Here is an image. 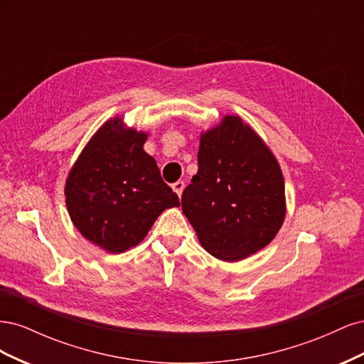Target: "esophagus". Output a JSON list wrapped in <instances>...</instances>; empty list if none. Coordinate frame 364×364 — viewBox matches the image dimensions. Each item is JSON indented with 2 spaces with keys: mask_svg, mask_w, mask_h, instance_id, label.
Returning <instances> with one entry per match:
<instances>
[{
  "mask_svg": "<svg viewBox=\"0 0 364 364\" xmlns=\"http://www.w3.org/2000/svg\"><path fill=\"white\" fill-rule=\"evenodd\" d=\"M183 188H185V183L182 182V181H178L176 183H173V190H174V193L178 194L179 197L182 196V193H183Z\"/></svg>",
  "mask_w": 364,
  "mask_h": 364,
  "instance_id": "esophagus-1",
  "label": "esophagus"
}]
</instances>
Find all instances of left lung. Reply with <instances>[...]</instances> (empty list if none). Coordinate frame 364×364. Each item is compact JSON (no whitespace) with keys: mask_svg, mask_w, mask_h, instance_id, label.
Wrapping results in <instances>:
<instances>
[{"mask_svg":"<svg viewBox=\"0 0 364 364\" xmlns=\"http://www.w3.org/2000/svg\"><path fill=\"white\" fill-rule=\"evenodd\" d=\"M199 170L182 194V211L203 249L241 261L266 247L285 218L279 162L238 115L200 135Z\"/></svg>","mask_w":364,"mask_h":364,"instance_id":"left-lung-1","label":"left lung"}]
</instances>
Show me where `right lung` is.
<instances>
[{"instance_id": "obj_1", "label": "right lung", "mask_w": 364, "mask_h": 364, "mask_svg": "<svg viewBox=\"0 0 364 364\" xmlns=\"http://www.w3.org/2000/svg\"><path fill=\"white\" fill-rule=\"evenodd\" d=\"M146 132L107 119L74 162L65 182V203L73 225L109 253L139 245L179 197L161 178L156 161L144 151Z\"/></svg>"}]
</instances>
